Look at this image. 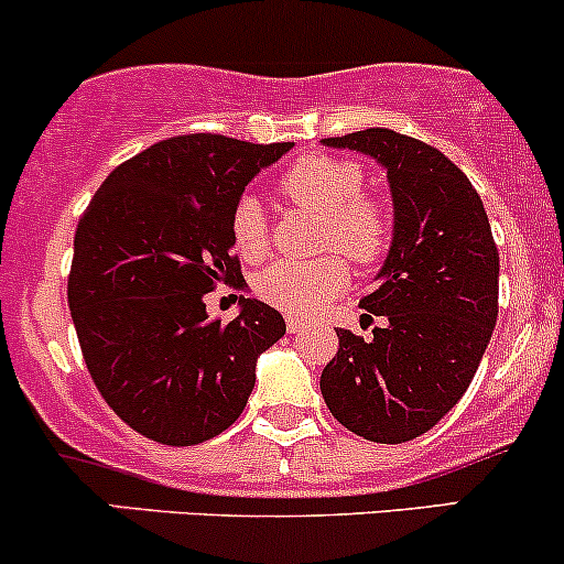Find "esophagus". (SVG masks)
Instances as JSON below:
<instances>
[{
  "instance_id": "34e87169",
  "label": "esophagus",
  "mask_w": 564,
  "mask_h": 564,
  "mask_svg": "<svg viewBox=\"0 0 564 564\" xmlns=\"http://www.w3.org/2000/svg\"><path fill=\"white\" fill-rule=\"evenodd\" d=\"M286 329H289V334L302 332V329H305V321H302V318H294V315H289V318H286Z\"/></svg>"
}]
</instances>
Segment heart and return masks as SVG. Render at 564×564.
I'll use <instances>...</instances> for the list:
<instances>
[{
  "label": "heart",
  "mask_w": 564,
  "mask_h": 564,
  "mask_svg": "<svg viewBox=\"0 0 564 564\" xmlns=\"http://www.w3.org/2000/svg\"><path fill=\"white\" fill-rule=\"evenodd\" d=\"M278 189L296 208L321 216L318 251L343 253L358 268H372L386 257L393 240V216L380 197L364 192V171L352 160L334 154H307L286 169ZM235 251L259 259L268 251V219L257 197L243 195L230 216ZM348 286V268L339 257L296 264L275 262L259 272V300L289 315L318 313Z\"/></svg>",
  "instance_id": "b5f03b06"
}]
</instances>
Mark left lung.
I'll return each mask as SVG.
<instances>
[{"instance_id":"obj_1","label":"left lung","mask_w":564,"mask_h":564,"mask_svg":"<svg viewBox=\"0 0 564 564\" xmlns=\"http://www.w3.org/2000/svg\"><path fill=\"white\" fill-rule=\"evenodd\" d=\"M324 144L386 165L393 243L380 283L361 296L364 311L386 324L369 343L337 332L321 393L356 436L412 442L453 410L479 369L498 318V246L479 192L436 147L388 128Z\"/></svg>"}]
</instances>
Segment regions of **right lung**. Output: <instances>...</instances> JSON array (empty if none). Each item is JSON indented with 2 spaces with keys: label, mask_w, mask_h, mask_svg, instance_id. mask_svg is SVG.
<instances>
[{
  "label": "right lung",
  "mask_w": 564,
  "mask_h": 564,
  "mask_svg": "<svg viewBox=\"0 0 564 564\" xmlns=\"http://www.w3.org/2000/svg\"><path fill=\"white\" fill-rule=\"evenodd\" d=\"M292 147L173 135L117 165L79 216L69 272L79 348L104 401L152 442L192 447L230 429L259 352L286 334L264 302L240 296L238 318L221 324L203 296L246 283L232 208Z\"/></svg>",
  "instance_id": "1"
}]
</instances>
